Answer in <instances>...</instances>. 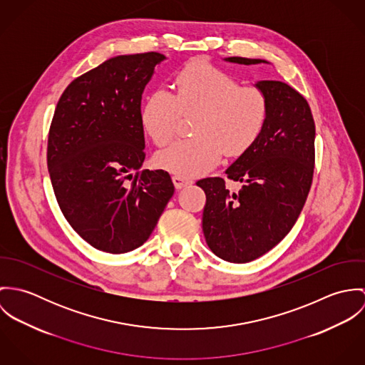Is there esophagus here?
I'll use <instances>...</instances> for the list:
<instances>
[{
    "label": "esophagus",
    "mask_w": 365,
    "mask_h": 365,
    "mask_svg": "<svg viewBox=\"0 0 365 365\" xmlns=\"http://www.w3.org/2000/svg\"><path fill=\"white\" fill-rule=\"evenodd\" d=\"M173 182H174V185H175L177 190H181V188L190 185L192 181H190V180H187V178H184V177H180V175H174V177H173Z\"/></svg>",
    "instance_id": "34e87169"
}]
</instances>
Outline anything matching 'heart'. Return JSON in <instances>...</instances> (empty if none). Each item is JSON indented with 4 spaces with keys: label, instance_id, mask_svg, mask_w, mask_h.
Here are the masks:
<instances>
[{
    "label": "heart",
    "instance_id": "heart-1",
    "mask_svg": "<svg viewBox=\"0 0 365 365\" xmlns=\"http://www.w3.org/2000/svg\"><path fill=\"white\" fill-rule=\"evenodd\" d=\"M181 113H198L197 136L158 152L156 164L191 178L207 174L225 153L240 156L257 142L267 120V101L260 90L240 87L230 74L197 60L175 76V94L160 88L146 97L140 125L155 145L165 146L177 132Z\"/></svg>",
    "mask_w": 365,
    "mask_h": 365
}]
</instances>
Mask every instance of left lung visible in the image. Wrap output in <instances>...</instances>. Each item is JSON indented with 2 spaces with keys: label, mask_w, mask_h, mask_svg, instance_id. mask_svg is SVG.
<instances>
[{
  "label": "left lung",
  "mask_w": 365,
  "mask_h": 365,
  "mask_svg": "<svg viewBox=\"0 0 365 365\" xmlns=\"http://www.w3.org/2000/svg\"><path fill=\"white\" fill-rule=\"evenodd\" d=\"M237 64L268 63L226 57ZM267 101V120L257 142L225 171L242 184L230 192L225 180L204 178L202 230L209 249L222 260L249 262L277 246L292 229L308 198L314 164V122L307 100L274 80L257 81Z\"/></svg>",
  "instance_id": "obj_1"
}]
</instances>
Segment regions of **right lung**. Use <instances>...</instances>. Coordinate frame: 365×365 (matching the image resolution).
I'll use <instances>...</instances> for the list:
<instances>
[{"label":"right lung","instance_id":"obj_1","mask_svg":"<svg viewBox=\"0 0 365 365\" xmlns=\"http://www.w3.org/2000/svg\"><path fill=\"white\" fill-rule=\"evenodd\" d=\"M164 60L156 52L110 57L71 81L53 115L48 168L56 200L71 227L106 253L142 246L174 194L167 171H139L142 94Z\"/></svg>","mask_w":365,"mask_h":365}]
</instances>
